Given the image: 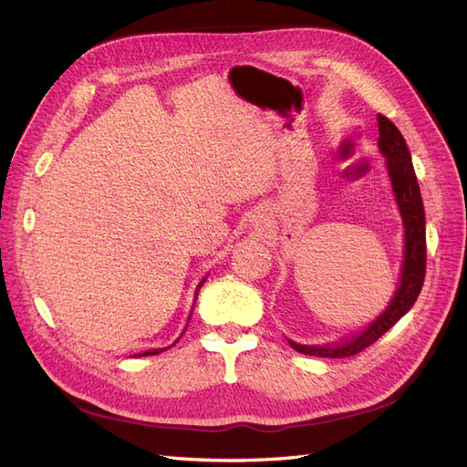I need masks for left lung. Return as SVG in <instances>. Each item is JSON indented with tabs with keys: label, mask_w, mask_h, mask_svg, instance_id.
<instances>
[{
	"label": "left lung",
	"mask_w": 467,
	"mask_h": 467,
	"mask_svg": "<svg viewBox=\"0 0 467 467\" xmlns=\"http://www.w3.org/2000/svg\"><path fill=\"white\" fill-rule=\"evenodd\" d=\"M379 148L387 158L394 197H397L404 223V266L400 285L397 296L392 297L390 306L387 307V312L375 324H370L363 333H358V336L351 337L349 341L339 345H324V348L321 345L319 348H314V345H297L290 341L292 348L304 355L341 358L367 349L368 345H373L380 336H385L409 312L422 290L426 276V219L420 187H418L410 151L406 148L402 134L382 114H379Z\"/></svg>",
	"instance_id": "left-lung-1"
}]
</instances>
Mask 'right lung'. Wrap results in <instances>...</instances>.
I'll return each instance as SVG.
<instances>
[{"label": "right lung", "instance_id": "right-lung-1", "mask_svg": "<svg viewBox=\"0 0 467 467\" xmlns=\"http://www.w3.org/2000/svg\"><path fill=\"white\" fill-rule=\"evenodd\" d=\"M202 282H205V280H202ZM202 282L199 284V288H201V285H202ZM161 351H165V349H153V351H146V353H143V355H158V353H161Z\"/></svg>", "mask_w": 467, "mask_h": 467}]
</instances>
